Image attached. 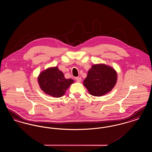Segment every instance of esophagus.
Instances as JSON below:
<instances>
[{"instance_id": "esophagus-1", "label": "esophagus", "mask_w": 152, "mask_h": 152, "mask_svg": "<svg viewBox=\"0 0 152 152\" xmlns=\"http://www.w3.org/2000/svg\"><path fill=\"white\" fill-rule=\"evenodd\" d=\"M76 80L77 81V82H80L81 81V78L80 77H76Z\"/></svg>"}]
</instances>
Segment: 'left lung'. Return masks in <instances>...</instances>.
Instances as JSON below:
<instances>
[{"label": "left lung", "instance_id": "obj_1", "mask_svg": "<svg viewBox=\"0 0 152 152\" xmlns=\"http://www.w3.org/2000/svg\"><path fill=\"white\" fill-rule=\"evenodd\" d=\"M116 81L117 73L114 69L104 64H99L92 66L83 83L90 94L101 96L112 89Z\"/></svg>", "mask_w": 152, "mask_h": 152}]
</instances>
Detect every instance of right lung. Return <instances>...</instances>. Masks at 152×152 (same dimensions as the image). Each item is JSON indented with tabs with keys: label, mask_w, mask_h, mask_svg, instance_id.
I'll use <instances>...</instances> for the list:
<instances>
[{
	"label": "right lung",
	"mask_w": 152,
	"mask_h": 152,
	"mask_svg": "<svg viewBox=\"0 0 152 152\" xmlns=\"http://www.w3.org/2000/svg\"><path fill=\"white\" fill-rule=\"evenodd\" d=\"M38 82L46 94L54 97H60L65 94L66 89L72 84L73 80L65 79L63 73L56 66L41 73L38 77Z\"/></svg>",
	"instance_id": "add662e5"
}]
</instances>
